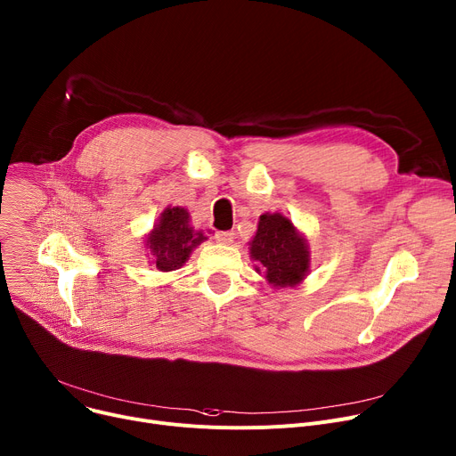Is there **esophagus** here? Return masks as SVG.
I'll list each match as a JSON object with an SVG mask.
<instances>
[{
	"instance_id": "esophagus-1",
	"label": "esophagus",
	"mask_w": 456,
	"mask_h": 456,
	"mask_svg": "<svg viewBox=\"0 0 456 456\" xmlns=\"http://www.w3.org/2000/svg\"><path fill=\"white\" fill-rule=\"evenodd\" d=\"M232 238H234V232L231 231H224V232H215V240L218 241V244H232Z\"/></svg>"
}]
</instances>
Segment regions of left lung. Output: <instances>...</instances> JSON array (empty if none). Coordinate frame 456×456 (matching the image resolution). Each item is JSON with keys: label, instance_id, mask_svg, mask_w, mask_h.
<instances>
[{"label": "left lung", "instance_id": "8db88e82", "mask_svg": "<svg viewBox=\"0 0 456 456\" xmlns=\"http://www.w3.org/2000/svg\"><path fill=\"white\" fill-rule=\"evenodd\" d=\"M249 256L264 271L271 288H295L310 273V246L293 222L281 212H265L258 218L256 232L249 241Z\"/></svg>", "mask_w": 456, "mask_h": 456}]
</instances>
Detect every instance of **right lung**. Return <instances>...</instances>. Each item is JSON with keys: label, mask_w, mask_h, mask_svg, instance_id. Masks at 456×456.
<instances>
[{"label": "right lung", "mask_w": 456, "mask_h": 456, "mask_svg": "<svg viewBox=\"0 0 456 456\" xmlns=\"http://www.w3.org/2000/svg\"><path fill=\"white\" fill-rule=\"evenodd\" d=\"M203 231H196L191 224L189 210L183 207H167L146 238L148 262L156 269L168 273L183 267L192 251L205 241Z\"/></svg>", "instance_id": "1"}]
</instances>
